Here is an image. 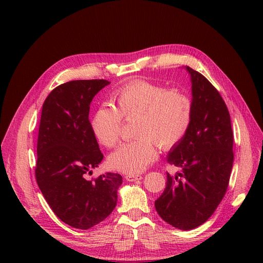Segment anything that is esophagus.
Returning <instances> with one entry per match:
<instances>
[{"instance_id": "1", "label": "esophagus", "mask_w": 263, "mask_h": 263, "mask_svg": "<svg viewBox=\"0 0 263 263\" xmlns=\"http://www.w3.org/2000/svg\"><path fill=\"white\" fill-rule=\"evenodd\" d=\"M125 179L127 181H129V182H135V181L141 180L142 176H141V174H127V176L125 177Z\"/></svg>"}]
</instances>
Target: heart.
Wrapping results in <instances>:
<instances>
[{
  "mask_svg": "<svg viewBox=\"0 0 263 263\" xmlns=\"http://www.w3.org/2000/svg\"><path fill=\"white\" fill-rule=\"evenodd\" d=\"M114 104L115 107L102 105L95 110L91 128L102 146L113 148L121 135L123 118L136 117L134 134L137 138L119 146L108 158L110 168L129 174L145 171L156 160L157 144L163 149L177 146L192 119V103L184 93L146 80L119 87Z\"/></svg>",
  "mask_w": 263,
  "mask_h": 263,
  "instance_id": "obj_1",
  "label": "heart"
}]
</instances>
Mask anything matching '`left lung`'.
Listing matches in <instances>:
<instances>
[{
	"label": "left lung",
	"instance_id": "left-lung-1",
	"mask_svg": "<svg viewBox=\"0 0 263 263\" xmlns=\"http://www.w3.org/2000/svg\"><path fill=\"white\" fill-rule=\"evenodd\" d=\"M185 70L192 83V119L189 130L166 160L181 172L166 173V186L155 201L164 221L182 230L204 224L224 197L234 162V134L219 92L200 72Z\"/></svg>",
	"mask_w": 263,
	"mask_h": 263
}]
</instances>
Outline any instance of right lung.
Returning a JSON list of instances; mask_svg holds the SVG:
<instances>
[{
	"mask_svg": "<svg viewBox=\"0 0 263 263\" xmlns=\"http://www.w3.org/2000/svg\"><path fill=\"white\" fill-rule=\"evenodd\" d=\"M106 80H76L53 89L44 102L37 141L36 180L63 222L78 229L100 224L113 212L123 178L107 172L86 180L103 160L89 121L90 104Z\"/></svg>",
	"mask_w": 263,
	"mask_h": 263,
	"instance_id": "add662e5",
	"label": "right lung"
}]
</instances>
